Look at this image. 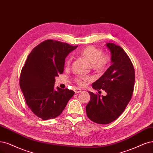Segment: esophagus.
Here are the masks:
<instances>
[{
  "label": "esophagus",
  "mask_w": 153,
  "mask_h": 153,
  "mask_svg": "<svg viewBox=\"0 0 153 153\" xmlns=\"http://www.w3.org/2000/svg\"><path fill=\"white\" fill-rule=\"evenodd\" d=\"M74 91H75V94L80 93V92H82L81 89H80V88H75L74 89Z\"/></svg>",
  "instance_id": "obj_1"
}]
</instances>
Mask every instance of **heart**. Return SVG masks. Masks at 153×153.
I'll use <instances>...</instances> for the list:
<instances>
[{
  "label": "heart",
  "mask_w": 153,
  "mask_h": 153,
  "mask_svg": "<svg viewBox=\"0 0 153 153\" xmlns=\"http://www.w3.org/2000/svg\"><path fill=\"white\" fill-rule=\"evenodd\" d=\"M79 54L90 63L92 69L97 72L101 73L106 70L111 62V58L108 55L102 54L101 49L94 46L86 47L79 52ZM71 60V57H68L66 66H69ZM91 80L92 78L89 76H80L75 79L76 82L80 86H83L86 82Z\"/></svg>",
  "instance_id": "b5f03b06"
}]
</instances>
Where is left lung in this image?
<instances>
[{"label": "left lung", "mask_w": 153, "mask_h": 153, "mask_svg": "<svg viewBox=\"0 0 153 153\" xmlns=\"http://www.w3.org/2000/svg\"><path fill=\"white\" fill-rule=\"evenodd\" d=\"M111 54L108 69L92 83L94 89L104 90L106 96L88 92L91 100L86 106L87 117L99 124H108L117 119L124 111L132 96L135 70L129 57L119 45L107 43Z\"/></svg>", "instance_id": "1"}]
</instances>
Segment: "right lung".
<instances>
[{
  "mask_svg": "<svg viewBox=\"0 0 153 153\" xmlns=\"http://www.w3.org/2000/svg\"><path fill=\"white\" fill-rule=\"evenodd\" d=\"M77 46L47 40L36 45L28 56L19 78L26 104L43 120L54 118L65 109L75 92L57 87L55 77L64 71L65 58Z\"/></svg>",
  "mask_w": 153,
  "mask_h": 153,
  "instance_id": "obj_1",
  "label": "right lung"
}]
</instances>
